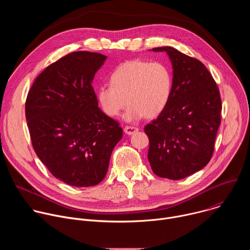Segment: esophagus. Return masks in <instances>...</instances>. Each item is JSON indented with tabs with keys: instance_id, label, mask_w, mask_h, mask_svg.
Here are the masks:
<instances>
[{
	"instance_id": "esophagus-1",
	"label": "esophagus",
	"mask_w": 250,
	"mask_h": 250,
	"mask_svg": "<svg viewBox=\"0 0 250 250\" xmlns=\"http://www.w3.org/2000/svg\"><path fill=\"white\" fill-rule=\"evenodd\" d=\"M124 130H125V132L126 134L130 135V134H133V133H135L136 131H138V128H137V127H135V126L126 125V126L124 128Z\"/></svg>"
}]
</instances>
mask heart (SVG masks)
Listing matches in <instances>:
<instances>
[{
  "mask_svg": "<svg viewBox=\"0 0 250 250\" xmlns=\"http://www.w3.org/2000/svg\"><path fill=\"white\" fill-rule=\"evenodd\" d=\"M111 85H103L97 91L102 111L111 118L117 117L128 104L125 115L132 122L144 117H157L167 105L172 92V76L161 62L139 59L120 64L111 75Z\"/></svg>",
  "mask_w": 250,
  "mask_h": 250,
  "instance_id": "heart-1",
  "label": "heart"
}]
</instances>
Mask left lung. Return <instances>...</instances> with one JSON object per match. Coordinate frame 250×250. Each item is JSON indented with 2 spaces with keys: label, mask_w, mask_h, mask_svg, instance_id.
<instances>
[{
  "label": "left lung",
  "mask_w": 250,
  "mask_h": 250,
  "mask_svg": "<svg viewBox=\"0 0 250 250\" xmlns=\"http://www.w3.org/2000/svg\"><path fill=\"white\" fill-rule=\"evenodd\" d=\"M152 50L169 55L173 82L165 109L145 127L147 158L155 175L181 180L204 168L212 156L222 121L220 90L200 60L171 46Z\"/></svg>",
  "instance_id": "obj_1"
}]
</instances>
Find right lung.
Returning <instances> with one entry per match:
<instances>
[{"mask_svg": "<svg viewBox=\"0 0 250 250\" xmlns=\"http://www.w3.org/2000/svg\"><path fill=\"white\" fill-rule=\"evenodd\" d=\"M105 56L71 52L47 66L29 89L25 118L32 147L57 179L74 187L103 181L123 136L104 114L92 86Z\"/></svg>", "mask_w": 250, "mask_h": 250, "instance_id": "obj_1", "label": "right lung"}]
</instances>
